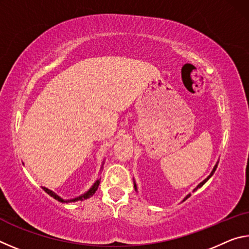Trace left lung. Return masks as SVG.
<instances>
[{
	"label": "left lung",
	"instance_id": "1",
	"mask_svg": "<svg viewBox=\"0 0 249 249\" xmlns=\"http://www.w3.org/2000/svg\"><path fill=\"white\" fill-rule=\"evenodd\" d=\"M217 163H218V162H216V165H215V166H214V168H213V170H212V172H211V174H210V176L208 177V178H206V179H204L203 181H202V182H201L200 184H197V187H196V189H195V190H193V191H196V190H197V189H199V188H201V187H202V185H203V184H204V183L206 182V181H208V180H209V179L211 178V177H212V176H213V174H214V172H215V170H216V168H217ZM134 187H135V190H137L136 183H134ZM191 196V195H188L187 196H185V197H184V199H183V201H185V200H187V199H188V197H189V196Z\"/></svg>",
	"mask_w": 249,
	"mask_h": 249
}]
</instances>
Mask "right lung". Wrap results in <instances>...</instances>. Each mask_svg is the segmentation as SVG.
<instances>
[{
  "instance_id": "add662e5",
  "label": "right lung",
  "mask_w": 249,
  "mask_h": 249,
  "mask_svg": "<svg viewBox=\"0 0 249 249\" xmlns=\"http://www.w3.org/2000/svg\"><path fill=\"white\" fill-rule=\"evenodd\" d=\"M99 184H100V179L99 180H96L95 182H94V184L92 185V187L90 188V190L89 191H87L86 193H83L82 196H78V197H74V199H71V200H64L62 199V197H60L58 195H56V193H54L53 191H52V190H49V189H47V188H45V187H43V190L46 192V193H48V195L50 196H53L54 200H57V201H59V202H62V203H68V202H75V201H83V200H86V199H89L90 196H92L95 193V191L98 190V188H99Z\"/></svg>"
}]
</instances>
